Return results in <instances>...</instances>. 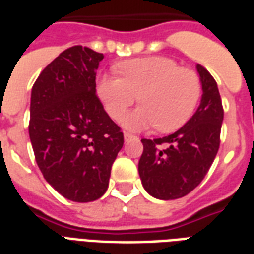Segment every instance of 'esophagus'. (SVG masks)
Segmentation results:
<instances>
[{"mask_svg":"<svg viewBox=\"0 0 254 254\" xmlns=\"http://www.w3.org/2000/svg\"><path fill=\"white\" fill-rule=\"evenodd\" d=\"M124 138H125V142H127V141H130V139L135 138V137L133 134H130V133H124Z\"/></svg>","mask_w":254,"mask_h":254,"instance_id":"esophagus-1","label":"esophagus"}]
</instances>
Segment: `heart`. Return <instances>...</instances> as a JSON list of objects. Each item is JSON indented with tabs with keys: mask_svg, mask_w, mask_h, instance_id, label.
I'll return each instance as SVG.
<instances>
[{
	"mask_svg": "<svg viewBox=\"0 0 254 254\" xmlns=\"http://www.w3.org/2000/svg\"><path fill=\"white\" fill-rule=\"evenodd\" d=\"M121 75H103L97 92L112 119L120 121L138 100L142 104L127 116L124 125L130 130L155 127L162 133L178 130L200 99V80L193 71L179 67L166 57H143L119 64Z\"/></svg>",
	"mask_w": 254,
	"mask_h": 254,
	"instance_id": "1",
	"label": "heart"
}]
</instances>
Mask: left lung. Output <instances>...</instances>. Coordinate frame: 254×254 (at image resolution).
I'll return each mask as SVG.
<instances>
[{"mask_svg":"<svg viewBox=\"0 0 254 254\" xmlns=\"http://www.w3.org/2000/svg\"><path fill=\"white\" fill-rule=\"evenodd\" d=\"M200 76V105L193 116L173 134L141 139L143 153L138 173L143 189L161 200H173L190 193L208 173L220 146L224 111L212 75L196 65Z\"/></svg>","mask_w":254,"mask_h":254,"instance_id":"left-lung-1","label":"left lung"}]
</instances>
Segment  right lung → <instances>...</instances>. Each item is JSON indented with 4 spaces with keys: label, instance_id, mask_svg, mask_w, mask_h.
Returning a JSON list of instances; mask_svg holds the SVG:
<instances>
[{
    "label": "right lung",
    "instance_id": "right-lung-1",
    "mask_svg": "<svg viewBox=\"0 0 254 254\" xmlns=\"http://www.w3.org/2000/svg\"><path fill=\"white\" fill-rule=\"evenodd\" d=\"M104 55L73 46L55 58L31 89L29 134L43 177L77 203L99 199L109 185L124 134L96 95Z\"/></svg>",
    "mask_w": 254,
    "mask_h": 254
}]
</instances>
